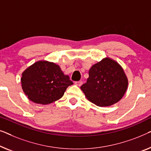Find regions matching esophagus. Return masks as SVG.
<instances>
[{"mask_svg": "<svg viewBox=\"0 0 151 151\" xmlns=\"http://www.w3.org/2000/svg\"><path fill=\"white\" fill-rule=\"evenodd\" d=\"M75 84L78 86H81L83 84V81H76Z\"/></svg>", "mask_w": 151, "mask_h": 151, "instance_id": "1", "label": "esophagus"}]
</instances>
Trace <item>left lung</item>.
<instances>
[{
    "label": "left lung",
    "instance_id": "left-lung-1",
    "mask_svg": "<svg viewBox=\"0 0 151 151\" xmlns=\"http://www.w3.org/2000/svg\"><path fill=\"white\" fill-rule=\"evenodd\" d=\"M128 80L122 67L109 58L92 65L86 83L81 86L87 99L99 107H108L120 101L126 92Z\"/></svg>",
    "mask_w": 151,
    "mask_h": 151
}]
</instances>
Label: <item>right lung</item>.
<instances>
[{"label": "right lung", "mask_w": 151, "mask_h": 151, "mask_svg": "<svg viewBox=\"0 0 151 151\" xmlns=\"http://www.w3.org/2000/svg\"><path fill=\"white\" fill-rule=\"evenodd\" d=\"M22 88L28 99L35 103L46 105L64 94L73 84L58 65L46 61H37L22 73Z\"/></svg>", "instance_id": "add662e5"}]
</instances>
